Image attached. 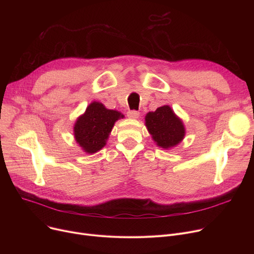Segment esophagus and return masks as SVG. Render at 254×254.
<instances>
[{"mask_svg": "<svg viewBox=\"0 0 254 254\" xmlns=\"http://www.w3.org/2000/svg\"><path fill=\"white\" fill-rule=\"evenodd\" d=\"M127 117H129V118L136 119V118L139 117L140 112H139V111H136V110H129V111L127 112Z\"/></svg>", "mask_w": 254, "mask_h": 254, "instance_id": "obj_1", "label": "esophagus"}]
</instances>
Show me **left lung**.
<instances>
[{
  "label": "left lung",
  "instance_id": "left-lung-1",
  "mask_svg": "<svg viewBox=\"0 0 254 254\" xmlns=\"http://www.w3.org/2000/svg\"><path fill=\"white\" fill-rule=\"evenodd\" d=\"M145 120L153 140L165 149L177 145L184 137L183 124L169 106L159 107L154 112H149Z\"/></svg>",
  "mask_w": 254,
  "mask_h": 254
}]
</instances>
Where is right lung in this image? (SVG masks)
Returning <instances> with one entry per match:
<instances>
[{
    "mask_svg": "<svg viewBox=\"0 0 254 254\" xmlns=\"http://www.w3.org/2000/svg\"><path fill=\"white\" fill-rule=\"evenodd\" d=\"M124 115L114 110L106 109L101 103H91L83 115L80 116L74 127L77 143L87 153H95L106 145L116 120Z\"/></svg>",
    "mask_w": 254,
    "mask_h": 254,
    "instance_id": "add662e5",
    "label": "right lung"
}]
</instances>
